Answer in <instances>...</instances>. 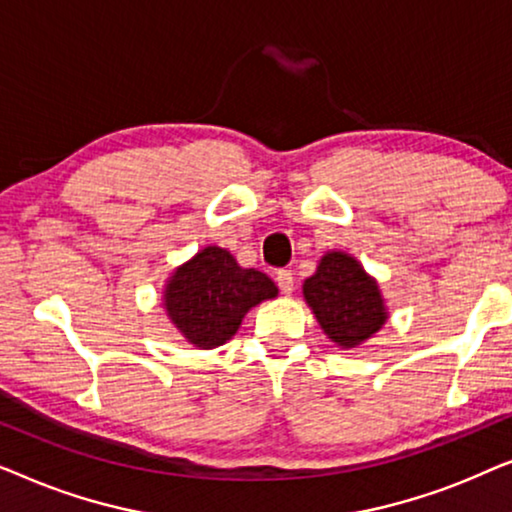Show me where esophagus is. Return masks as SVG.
Listing matches in <instances>:
<instances>
[{"label": "esophagus", "mask_w": 512, "mask_h": 512, "mask_svg": "<svg viewBox=\"0 0 512 512\" xmlns=\"http://www.w3.org/2000/svg\"><path fill=\"white\" fill-rule=\"evenodd\" d=\"M277 286L282 293H291L293 291V272L291 270H279L277 272Z\"/></svg>", "instance_id": "34e87169"}]
</instances>
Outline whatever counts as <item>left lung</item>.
Wrapping results in <instances>:
<instances>
[{"instance_id":"obj_1","label":"left lung","mask_w":512,"mask_h":512,"mask_svg":"<svg viewBox=\"0 0 512 512\" xmlns=\"http://www.w3.org/2000/svg\"><path fill=\"white\" fill-rule=\"evenodd\" d=\"M303 293L324 333L340 347H356L377 333L387 319L375 279L352 256L326 254L305 279Z\"/></svg>"}]
</instances>
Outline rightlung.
<instances>
[{
	"label": "right lung",
	"mask_w": 512,
	"mask_h": 512,
	"mask_svg": "<svg viewBox=\"0 0 512 512\" xmlns=\"http://www.w3.org/2000/svg\"><path fill=\"white\" fill-rule=\"evenodd\" d=\"M275 296L277 286L268 275L240 268L226 249L207 247L174 272L165 307L188 342L212 349L233 338L251 307Z\"/></svg>",
	"instance_id": "right-lung-1"
}]
</instances>
